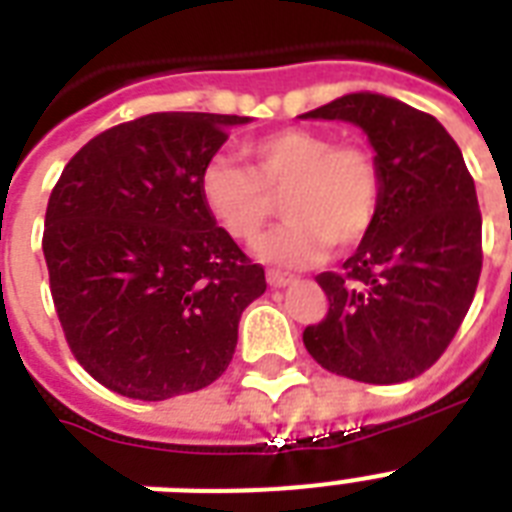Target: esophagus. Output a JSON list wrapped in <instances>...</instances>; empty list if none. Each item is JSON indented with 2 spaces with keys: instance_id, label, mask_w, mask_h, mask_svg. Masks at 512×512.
<instances>
[{
  "instance_id": "1",
  "label": "esophagus",
  "mask_w": 512,
  "mask_h": 512,
  "mask_svg": "<svg viewBox=\"0 0 512 512\" xmlns=\"http://www.w3.org/2000/svg\"><path fill=\"white\" fill-rule=\"evenodd\" d=\"M268 284H271V287H289V284H295V276H292V273L268 271Z\"/></svg>"
}]
</instances>
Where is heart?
Returning a JSON list of instances; mask_svg holds the SVG:
<instances>
[{
    "label": "heart",
    "mask_w": 512,
    "mask_h": 512,
    "mask_svg": "<svg viewBox=\"0 0 512 512\" xmlns=\"http://www.w3.org/2000/svg\"><path fill=\"white\" fill-rule=\"evenodd\" d=\"M249 167L212 159L199 175L209 217L239 244H255L284 201L289 223L263 244L281 265L319 263L369 236L382 204V170L366 143L332 132L284 127L244 146Z\"/></svg>",
    "instance_id": "heart-1"
}]
</instances>
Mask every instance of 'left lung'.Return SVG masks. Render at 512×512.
Listing matches in <instances>:
<instances>
[{
  "instance_id": "1",
  "label": "left lung",
  "mask_w": 512,
  "mask_h": 512,
  "mask_svg": "<svg viewBox=\"0 0 512 512\" xmlns=\"http://www.w3.org/2000/svg\"><path fill=\"white\" fill-rule=\"evenodd\" d=\"M305 119L358 124L377 151V223L342 273L316 276L327 316L303 342L324 369L372 385L412 380L449 348L481 276V209L460 146L436 116L353 92Z\"/></svg>"
}]
</instances>
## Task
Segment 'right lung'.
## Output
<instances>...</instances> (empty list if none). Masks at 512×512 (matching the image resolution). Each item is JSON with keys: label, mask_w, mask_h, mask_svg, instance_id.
Returning <instances> with one entry per match:
<instances>
[{"label": "right lung", "mask_w": 512, "mask_h": 512, "mask_svg": "<svg viewBox=\"0 0 512 512\" xmlns=\"http://www.w3.org/2000/svg\"><path fill=\"white\" fill-rule=\"evenodd\" d=\"M228 114H148L100 132L52 188L42 249L68 348L114 393L164 401L228 369L265 271L209 217L199 175Z\"/></svg>", "instance_id": "1"}]
</instances>
